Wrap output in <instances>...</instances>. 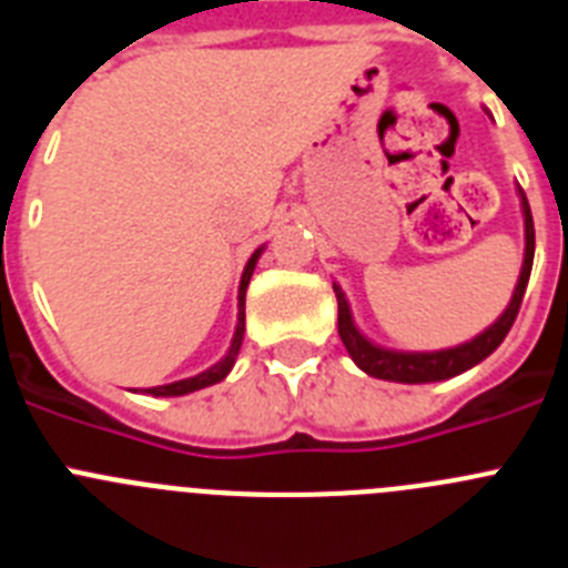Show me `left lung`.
I'll list each match as a JSON object with an SVG mask.
<instances>
[{"label": "left lung", "instance_id": "1", "mask_svg": "<svg viewBox=\"0 0 568 568\" xmlns=\"http://www.w3.org/2000/svg\"><path fill=\"white\" fill-rule=\"evenodd\" d=\"M520 195V213H524V267H520L518 284L511 290V298L506 304L504 313L491 321L484 333H478L471 341H464L458 346H446V349H433V353H409V349H389V346H381L375 341L366 338L358 329L353 318V310H349V301H346L344 290L333 281L335 298H338V335L344 341L349 358L358 364V369H364L366 375L381 381H395V384H433V381H446L455 378V375L466 373L475 364H480L484 358H489L500 344H504L506 333L511 329L515 318H518L520 301H524L526 284H529L531 273V258H535V224H531V210L526 202L524 190L518 187Z\"/></svg>", "mask_w": 568, "mask_h": 568}]
</instances>
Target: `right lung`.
<instances>
[{"instance_id": "add662e5", "label": "right lung", "mask_w": 568, "mask_h": 568, "mask_svg": "<svg viewBox=\"0 0 568 568\" xmlns=\"http://www.w3.org/2000/svg\"><path fill=\"white\" fill-rule=\"evenodd\" d=\"M267 244H261L253 255H250L247 267L241 273V284H239V318H235V333L233 341H230L227 353L222 358L215 361L213 366H207L204 373L193 375V378H182V381H173V384H162V386H150V389H142V393L153 395V398H179V395H190L195 389H204V386H213L219 381H224L233 369L235 358H239V349H241V341H244V298H247V287H250V278H253V270L258 264L261 253H264Z\"/></svg>"}]
</instances>
